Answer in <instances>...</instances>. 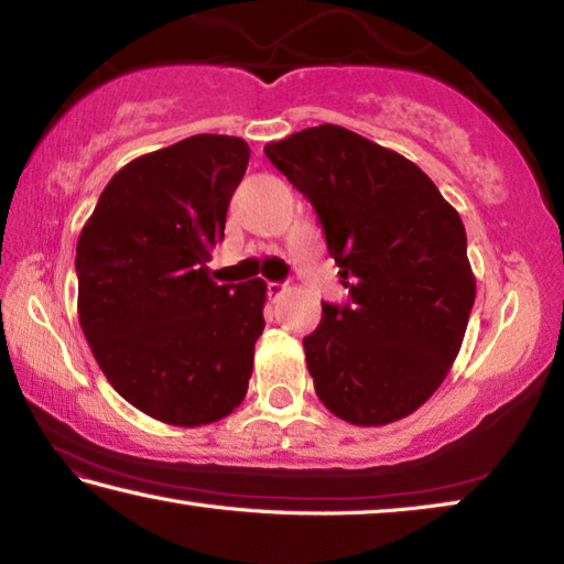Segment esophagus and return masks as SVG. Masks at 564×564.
<instances>
[{
	"label": "esophagus",
	"instance_id": "esophagus-1",
	"mask_svg": "<svg viewBox=\"0 0 564 564\" xmlns=\"http://www.w3.org/2000/svg\"><path fill=\"white\" fill-rule=\"evenodd\" d=\"M285 291H289V289H285V283H275V281L269 283V299L271 301H279Z\"/></svg>",
	"mask_w": 564,
	"mask_h": 564
}]
</instances>
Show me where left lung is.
<instances>
[{
  "instance_id": "obj_1",
  "label": "left lung",
  "mask_w": 564,
  "mask_h": 564,
  "mask_svg": "<svg viewBox=\"0 0 564 564\" xmlns=\"http://www.w3.org/2000/svg\"><path fill=\"white\" fill-rule=\"evenodd\" d=\"M263 151L316 208L348 289L303 338L321 403L362 427L415 413L451 370L475 303L460 214L413 161L336 123Z\"/></svg>"
}]
</instances>
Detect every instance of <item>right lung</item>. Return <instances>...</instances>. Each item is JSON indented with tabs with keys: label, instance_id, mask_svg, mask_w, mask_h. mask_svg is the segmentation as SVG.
<instances>
[{
	"label": "right lung",
	"instance_id": "1",
	"mask_svg": "<svg viewBox=\"0 0 564 564\" xmlns=\"http://www.w3.org/2000/svg\"><path fill=\"white\" fill-rule=\"evenodd\" d=\"M251 149L196 133L119 169L76 243L79 323L101 373L141 413L196 427L241 405L265 283L208 275Z\"/></svg>",
	"mask_w": 564,
	"mask_h": 564
}]
</instances>
